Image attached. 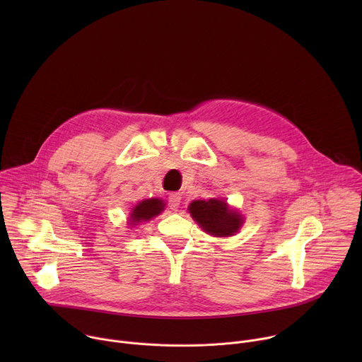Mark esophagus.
I'll return each mask as SVG.
<instances>
[{
	"label": "esophagus",
	"mask_w": 362,
	"mask_h": 362,
	"mask_svg": "<svg viewBox=\"0 0 362 362\" xmlns=\"http://www.w3.org/2000/svg\"><path fill=\"white\" fill-rule=\"evenodd\" d=\"M180 200H182V197H180L179 193H172V194L169 196V204H170V208H172L173 211H177V209H179Z\"/></svg>",
	"instance_id": "esophagus-1"
}]
</instances>
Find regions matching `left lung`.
Returning a JSON list of instances; mask_svg holds the SVG:
<instances>
[{
    "label": "left lung",
    "mask_w": 362,
    "mask_h": 362,
    "mask_svg": "<svg viewBox=\"0 0 362 362\" xmlns=\"http://www.w3.org/2000/svg\"><path fill=\"white\" fill-rule=\"evenodd\" d=\"M187 211L206 233L218 238L238 233L243 223L242 215L238 211L230 209L222 199L193 200Z\"/></svg>",
    "instance_id": "8db88e82"
}]
</instances>
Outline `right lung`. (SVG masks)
Returning a JSON list of instances; mask_svg holds the SVG:
<instances>
[{
	"instance_id": "add662e5",
	"label": "right lung",
	"mask_w": 362,
	"mask_h": 362,
	"mask_svg": "<svg viewBox=\"0 0 362 362\" xmlns=\"http://www.w3.org/2000/svg\"><path fill=\"white\" fill-rule=\"evenodd\" d=\"M166 203L162 199H144L141 202H139L133 211L130 212V218H129V225L130 226H136L141 222H147L150 219H153L154 216L160 215L165 211Z\"/></svg>"
}]
</instances>
